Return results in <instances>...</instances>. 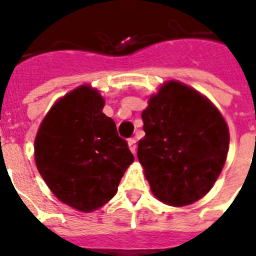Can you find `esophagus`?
<instances>
[{
  "label": "esophagus",
  "mask_w": 256,
  "mask_h": 256,
  "mask_svg": "<svg viewBox=\"0 0 256 256\" xmlns=\"http://www.w3.org/2000/svg\"><path fill=\"white\" fill-rule=\"evenodd\" d=\"M128 145H130V152H132V153H136V149H138V146H136V140H134V138H130V140H128Z\"/></svg>",
  "instance_id": "obj_1"
}]
</instances>
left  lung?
<instances>
[{
  "label": "left lung",
  "mask_w": 256,
  "mask_h": 256,
  "mask_svg": "<svg viewBox=\"0 0 256 256\" xmlns=\"http://www.w3.org/2000/svg\"><path fill=\"white\" fill-rule=\"evenodd\" d=\"M138 157L152 193L170 206L198 201L220 177L228 128L209 100L178 82L164 84L141 114Z\"/></svg>",
  "instance_id": "8db88e82"
}]
</instances>
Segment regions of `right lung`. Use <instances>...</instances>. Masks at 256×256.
<instances>
[{
  "label": "right lung",
  "instance_id": "add662e5",
  "mask_svg": "<svg viewBox=\"0 0 256 256\" xmlns=\"http://www.w3.org/2000/svg\"><path fill=\"white\" fill-rule=\"evenodd\" d=\"M103 107L99 92L82 86L52 106L36 138L42 178L55 197L79 212L99 209L114 198L134 160Z\"/></svg>",
  "mask_w": 256,
  "mask_h": 256
}]
</instances>
